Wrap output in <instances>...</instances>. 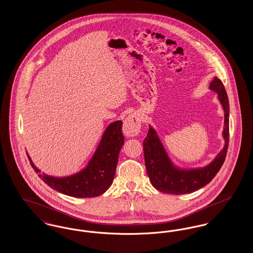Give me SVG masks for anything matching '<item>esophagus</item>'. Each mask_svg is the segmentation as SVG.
<instances>
[{"label":"esophagus","mask_w":253,"mask_h":253,"mask_svg":"<svg viewBox=\"0 0 253 253\" xmlns=\"http://www.w3.org/2000/svg\"><path fill=\"white\" fill-rule=\"evenodd\" d=\"M141 117L139 114L132 113L129 115L123 123V133L126 136H135L141 129Z\"/></svg>","instance_id":"34e87169"}]
</instances>
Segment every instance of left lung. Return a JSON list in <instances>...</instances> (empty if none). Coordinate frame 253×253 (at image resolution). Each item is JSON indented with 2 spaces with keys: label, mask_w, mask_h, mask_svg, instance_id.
<instances>
[{
  "label": "left lung",
  "mask_w": 253,
  "mask_h": 253,
  "mask_svg": "<svg viewBox=\"0 0 253 253\" xmlns=\"http://www.w3.org/2000/svg\"><path fill=\"white\" fill-rule=\"evenodd\" d=\"M210 89L216 93L217 98L224 111L222 134L225 145L208 165L188 169L176 166L169 157L157 131L149 125L150 129L143 141L145 166L152 185L161 193L185 194L195 192L212 180L225 161L229 146V98L224 85L217 77L211 82Z\"/></svg>",
  "instance_id": "obj_1"
}]
</instances>
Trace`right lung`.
Here are the masks:
<instances>
[{
	"instance_id": "right-lung-1",
	"label": "right lung",
	"mask_w": 253,
	"mask_h": 253,
	"mask_svg": "<svg viewBox=\"0 0 253 253\" xmlns=\"http://www.w3.org/2000/svg\"><path fill=\"white\" fill-rule=\"evenodd\" d=\"M121 129L122 121L110 123L87 165L79 172L69 176L55 177L41 172L30 157L28 155L27 157L40 178L53 190L72 197H96L105 193L114 180L119 155L124 144Z\"/></svg>"
}]
</instances>
